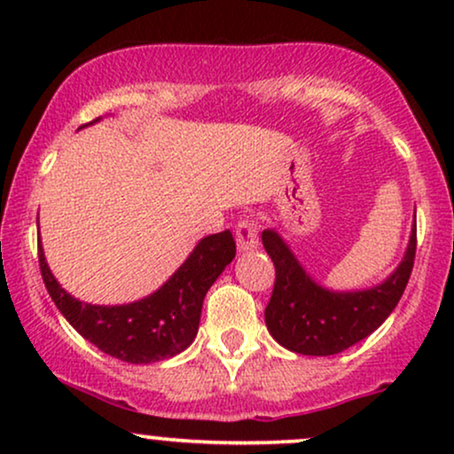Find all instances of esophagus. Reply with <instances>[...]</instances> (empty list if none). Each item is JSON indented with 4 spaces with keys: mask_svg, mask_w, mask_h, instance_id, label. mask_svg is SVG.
Masks as SVG:
<instances>
[{
    "mask_svg": "<svg viewBox=\"0 0 454 454\" xmlns=\"http://www.w3.org/2000/svg\"><path fill=\"white\" fill-rule=\"evenodd\" d=\"M234 237H237V247L239 252H254L258 247V228L256 223L243 220L237 223V231H234Z\"/></svg>",
    "mask_w": 454,
    "mask_h": 454,
    "instance_id": "esophagus-1",
    "label": "esophagus"
}]
</instances>
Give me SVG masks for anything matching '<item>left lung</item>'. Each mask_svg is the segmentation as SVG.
Returning <instances> with one entry per match:
<instances>
[{
    "label": "left lung",
    "instance_id": "8db88e82",
    "mask_svg": "<svg viewBox=\"0 0 454 454\" xmlns=\"http://www.w3.org/2000/svg\"><path fill=\"white\" fill-rule=\"evenodd\" d=\"M262 245L275 264V288L264 322L275 341L305 356H331L363 341L393 314L408 286L416 254V213L397 269L376 286L333 290L307 273L286 239L267 228Z\"/></svg>",
    "mask_w": 454,
    "mask_h": 454
}]
</instances>
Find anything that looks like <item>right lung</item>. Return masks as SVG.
I'll return each mask as SVG.
<instances>
[{"label": "right lung", "mask_w": 454, "mask_h": 454, "mask_svg": "<svg viewBox=\"0 0 454 454\" xmlns=\"http://www.w3.org/2000/svg\"><path fill=\"white\" fill-rule=\"evenodd\" d=\"M234 254L237 245L231 231L209 234L196 243L185 262L155 293L123 305H91L61 288L38 239L40 270L57 309L104 354L134 364L164 361L192 346L200 325L205 294L232 262Z\"/></svg>", "instance_id": "obj_1"}]
</instances>
